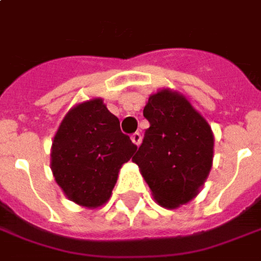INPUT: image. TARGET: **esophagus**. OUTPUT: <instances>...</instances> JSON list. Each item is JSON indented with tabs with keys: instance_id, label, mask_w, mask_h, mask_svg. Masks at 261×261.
<instances>
[{
	"instance_id": "esophagus-1",
	"label": "esophagus",
	"mask_w": 261,
	"mask_h": 261,
	"mask_svg": "<svg viewBox=\"0 0 261 261\" xmlns=\"http://www.w3.org/2000/svg\"><path fill=\"white\" fill-rule=\"evenodd\" d=\"M141 140H143V137H141V134H140V133H134V134H131V141L136 144L137 147L141 144Z\"/></svg>"
}]
</instances>
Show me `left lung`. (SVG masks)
Segmentation results:
<instances>
[{
	"instance_id": "8db88e82",
	"label": "left lung",
	"mask_w": 261,
	"mask_h": 261,
	"mask_svg": "<svg viewBox=\"0 0 261 261\" xmlns=\"http://www.w3.org/2000/svg\"><path fill=\"white\" fill-rule=\"evenodd\" d=\"M144 117L149 128L133 161L161 206L185 205L198 195L212 168L211 125L187 97L169 89L149 96Z\"/></svg>"
}]
</instances>
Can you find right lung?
I'll return each mask as SVG.
<instances>
[{
	"mask_svg": "<svg viewBox=\"0 0 261 261\" xmlns=\"http://www.w3.org/2000/svg\"><path fill=\"white\" fill-rule=\"evenodd\" d=\"M136 149L120 130L118 118L96 97L72 107L62 120L50 149V169L69 199L99 207L109 200L118 171Z\"/></svg>",
	"mask_w": 261,
	"mask_h": 261,
	"instance_id": "add662e5",
	"label": "right lung"
}]
</instances>
